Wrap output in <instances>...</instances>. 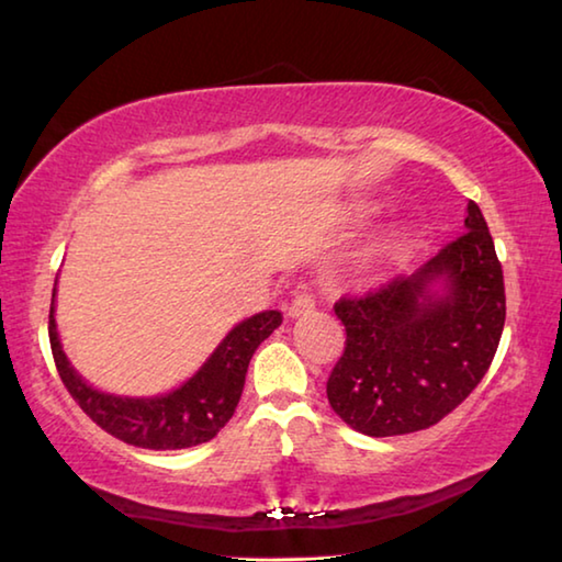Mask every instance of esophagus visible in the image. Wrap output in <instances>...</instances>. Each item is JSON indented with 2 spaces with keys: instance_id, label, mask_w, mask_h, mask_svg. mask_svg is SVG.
Segmentation results:
<instances>
[{
  "instance_id": "34e87169",
  "label": "esophagus",
  "mask_w": 562,
  "mask_h": 562,
  "mask_svg": "<svg viewBox=\"0 0 562 562\" xmlns=\"http://www.w3.org/2000/svg\"><path fill=\"white\" fill-rule=\"evenodd\" d=\"M310 312H315V297H312L310 292L294 294V300L290 302V307H288V315L290 317H304V315H310Z\"/></svg>"
}]
</instances>
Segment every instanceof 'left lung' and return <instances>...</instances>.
<instances>
[{"mask_svg":"<svg viewBox=\"0 0 562 562\" xmlns=\"http://www.w3.org/2000/svg\"><path fill=\"white\" fill-rule=\"evenodd\" d=\"M465 233L412 278L335 302L347 331L327 379L335 414L367 436H402L439 424L486 376L496 357L506 288L481 207ZM441 281L445 290L432 292Z\"/></svg>","mask_w":562,"mask_h":562,"instance_id":"1","label":"left lung"}]
</instances>
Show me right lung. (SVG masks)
<instances>
[{
  "label": "right lung",
  "instance_id": "right-lung-1",
  "mask_svg": "<svg viewBox=\"0 0 562 562\" xmlns=\"http://www.w3.org/2000/svg\"><path fill=\"white\" fill-rule=\"evenodd\" d=\"M56 292V290H54ZM282 325L278 310L260 312L237 325L217 347L201 372L166 396L123 398L101 394L74 372L66 359L54 322V302L49 312V341L56 372L66 392L83 408L93 424L116 436L119 441L138 449L173 451L211 441L231 422L240 402L247 364L265 339Z\"/></svg>",
  "mask_w": 562,
  "mask_h": 562
}]
</instances>
